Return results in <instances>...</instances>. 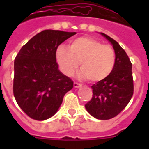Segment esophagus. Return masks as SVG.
<instances>
[{
    "label": "esophagus",
    "instance_id": "1",
    "mask_svg": "<svg viewBox=\"0 0 149 149\" xmlns=\"http://www.w3.org/2000/svg\"><path fill=\"white\" fill-rule=\"evenodd\" d=\"M73 85H74V88H81V86H82L81 84H79V83H77V82H74Z\"/></svg>",
    "mask_w": 149,
    "mask_h": 149
}]
</instances>
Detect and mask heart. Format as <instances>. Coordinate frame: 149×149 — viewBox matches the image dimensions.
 Returning a JSON list of instances; mask_svg holds the SVG:
<instances>
[{
  "label": "heart",
  "instance_id": "1",
  "mask_svg": "<svg viewBox=\"0 0 149 149\" xmlns=\"http://www.w3.org/2000/svg\"><path fill=\"white\" fill-rule=\"evenodd\" d=\"M56 60L61 71L71 77L77 69L80 79H89L100 82L109 77L114 68L116 55L114 49L90 37H81L69 42L68 47L60 45L56 50Z\"/></svg>",
  "mask_w": 149,
  "mask_h": 149
}]
</instances>
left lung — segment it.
<instances>
[{"mask_svg":"<svg viewBox=\"0 0 149 149\" xmlns=\"http://www.w3.org/2000/svg\"><path fill=\"white\" fill-rule=\"evenodd\" d=\"M112 45L116 62L109 77L92 86L93 97L85 104L87 112L99 120H109L125 109L133 94L132 63L118 43L100 33Z\"/></svg>","mask_w":149,"mask_h":149,"instance_id":"1","label":"left lung"}]
</instances>
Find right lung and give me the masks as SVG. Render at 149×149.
Wrapping results in <instances>:
<instances>
[{
    "label": "right lung",
    "instance_id": "right-lung-1",
    "mask_svg": "<svg viewBox=\"0 0 149 149\" xmlns=\"http://www.w3.org/2000/svg\"><path fill=\"white\" fill-rule=\"evenodd\" d=\"M76 33L47 29L31 38L14 61L13 94L18 105L29 117L45 120L61 105L73 81L59 70L56 50Z\"/></svg>",
    "mask_w": 149,
    "mask_h": 149
}]
</instances>
